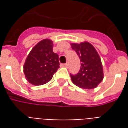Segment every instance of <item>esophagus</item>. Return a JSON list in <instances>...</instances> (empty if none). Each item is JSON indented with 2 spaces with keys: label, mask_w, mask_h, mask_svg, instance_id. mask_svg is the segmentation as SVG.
I'll return each mask as SVG.
<instances>
[{
  "label": "esophagus",
  "mask_w": 128,
  "mask_h": 128,
  "mask_svg": "<svg viewBox=\"0 0 128 128\" xmlns=\"http://www.w3.org/2000/svg\"><path fill=\"white\" fill-rule=\"evenodd\" d=\"M64 66L66 67V68H68V67L69 66V63H68V62H66V64H64Z\"/></svg>",
  "instance_id": "34e87169"
}]
</instances>
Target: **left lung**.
Segmentation results:
<instances>
[{
    "label": "left lung",
    "instance_id": "left-lung-1",
    "mask_svg": "<svg viewBox=\"0 0 128 128\" xmlns=\"http://www.w3.org/2000/svg\"><path fill=\"white\" fill-rule=\"evenodd\" d=\"M71 47L82 62L80 71L76 75L70 74L72 83L84 89L96 88L104 79L103 67L98 53L88 42L72 43Z\"/></svg>",
    "mask_w": 128,
    "mask_h": 128
}]
</instances>
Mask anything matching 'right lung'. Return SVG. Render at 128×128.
<instances>
[{"mask_svg": "<svg viewBox=\"0 0 128 128\" xmlns=\"http://www.w3.org/2000/svg\"><path fill=\"white\" fill-rule=\"evenodd\" d=\"M53 46L50 40H42L32 48L26 58L24 73L27 81L34 86L48 82L60 68L59 56L53 51Z\"/></svg>", "mask_w": 128, "mask_h": 128, "instance_id": "1", "label": "right lung"}]
</instances>
